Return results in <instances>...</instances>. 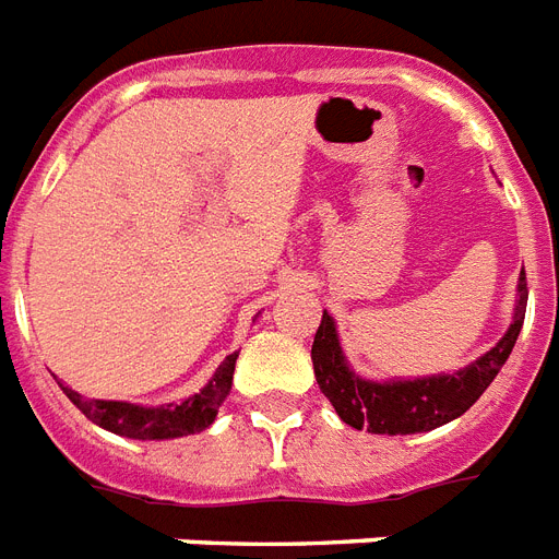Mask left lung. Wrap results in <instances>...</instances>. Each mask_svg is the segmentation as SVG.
Masks as SVG:
<instances>
[{
  "instance_id": "8db88e82",
  "label": "left lung",
  "mask_w": 559,
  "mask_h": 559,
  "mask_svg": "<svg viewBox=\"0 0 559 559\" xmlns=\"http://www.w3.org/2000/svg\"><path fill=\"white\" fill-rule=\"evenodd\" d=\"M525 302H528V283H525V271H522L520 300H516L511 329L488 355H481L476 364L462 372L390 383L364 381L352 372L343 360L332 317L323 311L320 329L314 334V346H311L320 392L332 401L337 415L355 430H369L378 436H409V432L436 430L441 424L467 413L479 401L481 392L488 390L490 381L497 378L499 369L506 366L513 343L520 337L522 320H525Z\"/></svg>"
}]
</instances>
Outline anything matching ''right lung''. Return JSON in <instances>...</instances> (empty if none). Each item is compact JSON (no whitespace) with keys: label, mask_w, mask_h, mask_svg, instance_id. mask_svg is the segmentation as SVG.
<instances>
[{"label":"right lung","mask_w":559,"mask_h":559,"mask_svg":"<svg viewBox=\"0 0 559 559\" xmlns=\"http://www.w3.org/2000/svg\"><path fill=\"white\" fill-rule=\"evenodd\" d=\"M236 357L239 355H227L222 360L213 381L199 395L187 399L185 404L153 406V409L127 404V401L83 399L69 386H62V383L60 386L69 395L71 404L103 430L118 432V436H127V439H178V436H190V432H199L213 424L218 406L227 399L230 383H234Z\"/></svg>","instance_id":"right-lung-1"}]
</instances>
